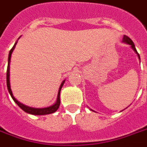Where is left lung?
<instances>
[{
  "label": "left lung",
  "instance_id": "left-lung-1",
  "mask_svg": "<svg viewBox=\"0 0 147 147\" xmlns=\"http://www.w3.org/2000/svg\"><path fill=\"white\" fill-rule=\"evenodd\" d=\"M123 41L124 42H126V43H127V44H129L131 45V48L133 49L134 50V52L138 54V57H139V59H140V57H139V54L138 53L137 50H136V48H135V46H134V42L132 41V40L129 38V37H127V36H124L123 37Z\"/></svg>",
  "mask_w": 147,
  "mask_h": 147
}]
</instances>
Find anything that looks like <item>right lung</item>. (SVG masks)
Instances as JSON below:
<instances>
[{
  "mask_svg": "<svg viewBox=\"0 0 147 147\" xmlns=\"http://www.w3.org/2000/svg\"><path fill=\"white\" fill-rule=\"evenodd\" d=\"M16 44L17 43H15V45H13V47L10 49L9 53V58H8V67H7V73H6V82H7V87H8V90L9 92L10 95H11V97H12V98L13 99V101L15 102L18 104V106L22 109V110H24L25 112L26 113H29V114H35V115H44V114H53V113H54L55 111L57 110V109L59 108V106H60V92H61V87L63 86L64 82H65V81H64L63 82L61 83V85L60 88H59V90H58V95H57V102L56 103L52 106H49V107H47V108H43V109H35V108H32V107H29V106H26L25 105H23V104H21L18 102L17 99L13 97V93H12V90H11V89H10V83H9V62H10V58H11V54H12V53H13V50L15 48V46H16Z\"/></svg>",
  "mask_w": 147,
  "mask_h": 147,
  "instance_id": "right-lung-1",
  "label": "right lung"
}]
</instances>
